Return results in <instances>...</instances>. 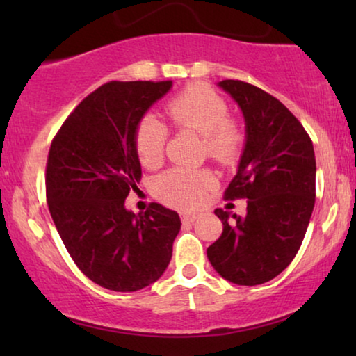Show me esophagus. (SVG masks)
Masks as SVG:
<instances>
[{"mask_svg":"<svg viewBox=\"0 0 356 356\" xmlns=\"http://www.w3.org/2000/svg\"><path fill=\"white\" fill-rule=\"evenodd\" d=\"M197 218V213H191V212H184V213H181V222L183 223H191V222H194Z\"/></svg>","mask_w":356,"mask_h":356,"instance_id":"esophagus-1","label":"esophagus"}]
</instances>
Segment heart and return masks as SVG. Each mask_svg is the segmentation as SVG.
Returning <instances> with one entry per match:
<instances>
[{
	"label": "heart",
	"mask_w": 356,
	"mask_h": 356,
	"mask_svg": "<svg viewBox=\"0 0 356 356\" xmlns=\"http://www.w3.org/2000/svg\"><path fill=\"white\" fill-rule=\"evenodd\" d=\"M175 128L202 134L204 152L217 163L228 165L240 154L245 131L235 116L228 115V104L216 89L206 84H191L172 97L165 105ZM168 128L155 115H144L134 129V149L145 168L163 162ZM213 175L207 170L173 168L154 181V191L168 206L193 209L202 202L212 186Z\"/></svg>",
	"instance_id": "heart-1"
}]
</instances>
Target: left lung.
I'll use <instances>...</instances> for the list:
<instances>
[{
	"label": "left lung",
	"instance_id": "left-lung-1",
	"mask_svg": "<svg viewBox=\"0 0 356 356\" xmlns=\"http://www.w3.org/2000/svg\"><path fill=\"white\" fill-rule=\"evenodd\" d=\"M218 86L246 121L240 167L223 199H248V207L245 217L216 209L223 232L207 257L225 280L252 286L285 270L303 243L316 197L313 140L296 116L259 87L233 79Z\"/></svg>",
	"mask_w": 356,
	"mask_h": 356
}]
</instances>
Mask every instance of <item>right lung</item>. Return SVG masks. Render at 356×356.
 Masks as SVG:
<instances>
[{
  "mask_svg": "<svg viewBox=\"0 0 356 356\" xmlns=\"http://www.w3.org/2000/svg\"><path fill=\"white\" fill-rule=\"evenodd\" d=\"M172 81H111L71 111L51 140L47 202L79 270L113 291H136L160 279L172 259L181 222L152 202L143 213L124 209L140 179L134 129Z\"/></svg>",
  "mask_w": 356,
  "mask_h": 356,
  "instance_id": "right-lung-1",
  "label": "right lung"
}]
</instances>
